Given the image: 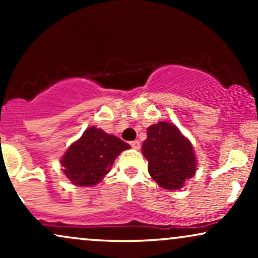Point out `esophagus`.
<instances>
[{"instance_id": "1", "label": "esophagus", "mask_w": 258, "mask_h": 258, "mask_svg": "<svg viewBox=\"0 0 258 258\" xmlns=\"http://www.w3.org/2000/svg\"><path fill=\"white\" fill-rule=\"evenodd\" d=\"M130 144H131V147L133 148V149H139V148H141V142L139 141H133Z\"/></svg>"}]
</instances>
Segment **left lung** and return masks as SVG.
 Here are the masks:
<instances>
[{
    "instance_id": "8db88e82",
    "label": "left lung",
    "mask_w": 258,
    "mask_h": 258,
    "mask_svg": "<svg viewBox=\"0 0 258 258\" xmlns=\"http://www.w3.org/2000/svg\"><path fill=\"white\" fill-rule=\"evenodd\" d=\"M142 153L152 178L167 190L182 188L197 171L194 148L173 123L161 121L148 127Z\"/></svg>"
}]
</instances>
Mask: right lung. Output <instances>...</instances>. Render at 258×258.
<instances>
[{"mask_svg":"<svg viewBox=\"0 0 258 258\" xmlns=\"http://www.w3.org/2000/svg\"><path fill=\"white\" fill-rule=\"evenodd\" d=\"M130 148L116 136L94 126L88 127L61 158L63 172L73 184L93 186L110 172L116 156Z\"/></svg>","mask_w":258,"mask_h":258,"instance_id":"right-lung-1","label":"right lung"}]
</instances>
